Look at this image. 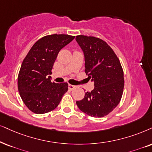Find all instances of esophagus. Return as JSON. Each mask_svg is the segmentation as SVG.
<instances>
[{"label":"esophagus","mask_w":152,"mask_h":152,"mask_svg":"<svg viewBox=\"0 0 152 152\" xmlns=\"http://www.w3.org/2000/svg\"><path fill=\"white\" fill-rule=\"evenodd\" d=\"M76 88V86H74V85H71V84H69V89L71 90H74V88Z\"/></svg>","instance_id":"obj_1"}]
</instances>
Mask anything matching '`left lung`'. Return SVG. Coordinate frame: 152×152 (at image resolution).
I'll return each mask as SVG.
<instances>
[{
	"label": "left lung",
	"mask_w": 152,
	"mask_h": 152,
	"mask_svg": "<svg viewBox=\"0 0 152 152\" xmlns=\"http://www.w3.org/2000/svg\"><path fill=\"white\" fill-rule=\"evenodd\" d=\"M76 41L85 59V72L94 83L82 100L76 101L79 109L95 118L109 114L121 99L124 87V72L120 61L106 42L93 36H77Z\"/></svg>",
	"instance_id": "8db88e82"
}]
</instances>
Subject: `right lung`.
Masks as SVG:
<instances>
[{
    "label": "right lung",
    "instance_id": "1",
    "mask_svg": "<svg viewBox=\"0 0 152 152\" xmlns=\"http://www.w3.org/2000/svg\"><path fill=\"white\" fill-rule=\"evenodd\" d=\"M75 36L53 34L34 43L25 57L18 75V90L28 109L38 114L53 111L68 90L67 83H52L53 66L60 50Z\"/></svg>",
    "mask_w": 152,
    "mask_h": 152
}]
</instances>
